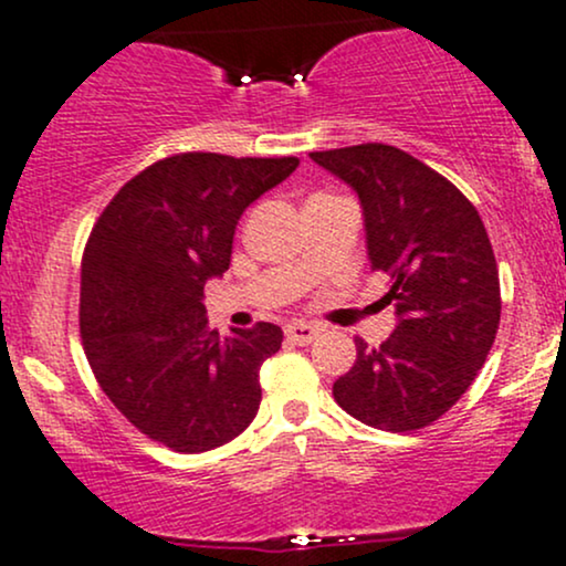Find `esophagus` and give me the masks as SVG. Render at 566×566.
Instances as JSON below:
<instances>
[{
	"mask_svg": "<svg viewBox=\"0 0 566 566\" xmlns=\"http://www.w3.org/2000/svg\"><path fill=\"white\" fill-rule=\"evenodd\" d=\"M285 336H289L291 342H296V345H310V342H315L317 336H321V328L313 326V323L296 321L285 326Z\"/></svg>",
	"mask_w": 566,
	"mask_h": 566,
	"instance_id": "esophagus-1",
	"label": "esophagus"
}]
</instances>
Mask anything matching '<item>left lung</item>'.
<instances>
[{
  "instance_id": "left-lung-1",
  "label": "left lung",
  "mask_w": 566,
  "mask_h": 566,
  "mask_svg": "<svg viewBox=\"0 0 566 566\" xmlns=\"http://www.w3.org/2000/svg\"><path fill=\"white\" fill-rule=\"evenodd\" d=\"M358 192L371 270L398 326L379 347L355 339L334 382L347 415L390 433L428 428L460 401L500 326V275L473 202L433 168L387 144L310 151Z\"/></svg>"
}]
</instances>
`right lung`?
<instances>
[{
    "instance_id": "obj_1",
    "label": "right lung",
    "mask_w": 566,
    "mask_h": 566,
    "mask_svg": "<svg viewBox=\"0 0 566 566\" xmlns=\"http://www.w3.org/2000/svg\"><path fill=\"white\" fill-rule=\"evenodd\" d=\"M296 157L181 151L114 195L82 253L80 334L101 390L151 441L198 454L249 428L275 323L208 328L202 285L230 270L240 216Z\"/></svg>"
}]
</instances>
